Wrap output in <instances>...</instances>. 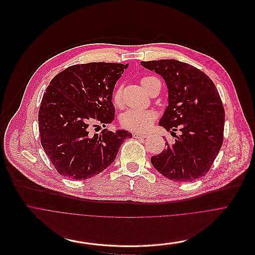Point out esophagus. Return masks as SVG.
Here are the masks:
<instances>
[{
    "mask_svg": "<svg viewBox=\"0 0 255 255\" xmlns=\"http://www.w3.org/2000/svg\"><path fill=\"white\" fill-rule=\"evenodd\" d=\"M146 136H147L146 133H139V132H134L133 133L134 138H141V137H146Z\"/></svg>",
    "mask_w": 255,
    "mask_h": 255,
    "instance_id": "esophagus-1",
    "label": "esophagus"
}]
</instances>
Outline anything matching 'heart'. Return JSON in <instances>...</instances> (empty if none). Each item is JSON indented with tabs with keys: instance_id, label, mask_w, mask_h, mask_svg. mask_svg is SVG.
<instances>
[{
	"instance_id": "1",
	"label": "heart",
	"mask_w": 255,
	"mask_h": 255,
	"mask_svg": "<svg viewBox=\"0 0 255 255\" xmlns=\"http://www.w3.org/2000/svg\"><path fill=\"white\" fill-rule=\"evenodd\" d=\"M151 78L154 77H149L145 76L140 79V84L143 87V85ZM121 98H122V88L119 87L116 89L113 95V100L115 105H119L121 103ZM156 120V114L154 112H140V111H127L125 112L121 118H120V123L121 125L131 131H144L147 129L151 124L154 123Z\"/></svg>"
}]
</instances>
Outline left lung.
Masks as SVG:
<instances>
[{
	"mask_svg": "<svg viewBox=\"0 0 255 255\" xmlns=\"http://www.w3.org/2000/svg\"><path fill=\"white\" fill-rule=\"evenodd\" d=\"M160 74L168 87V107L159 126L176 139L150 162L175 182H193L205 176L223 142L225 112L213 81L200 69L178 60L141 61ZM179 130L180 134L175 135Z\"/></svg>",
	"mask_w": 255,
	"mask_h": 255,
	"instance_id": "8db88e82",
	"label": "left lung"
}]
</instances>
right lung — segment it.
<instances>
[{"label":"right lung","instance_id":"obj_1","mask_svg":"<svg viewBox=\"0 0 255 255\" xmlns=\"http://www.w3.org/2000/svg\"><path fill=\"white\" fill-rule=\"evenodd\" d=\"M128 64L91 62L72 65L50 81L38 114L41 144L57 172L85 180L106 170L116 160L128 130L90 128L113 123V92Z\"/></svg>","mask_w":255,"mask_h":255}]
</instances>
